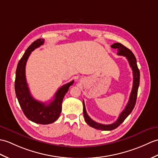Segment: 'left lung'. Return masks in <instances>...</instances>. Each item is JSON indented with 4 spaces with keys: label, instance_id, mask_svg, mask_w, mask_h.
Instances as JSON below:
<instances>
[{
    "label": "left lung",
    "instance_id": "left-lung-1",
    "mask_svg": "<svg viewBox=\"0 0 158 158\" xmlns=\"http://www.w3.org/2000/svg\"><path fill=\"white\" fill-rule=\"evenodd\" d=\"M111 47L112 48L117 50V51H118V55L124 56L127 58V60L129 61V63L130 64V67L132 69V71H133V85L129 97V100L125 108H124V110L121 112L117 120L110 124H103L98 123L91 119L87 114L85 110V103H84V101L83 100V116L85 122L87 123L88 125L94 128V129L102 131H112L116 129L120 124H121L124 122V120L127 118V117L130 114L132 111H133L135 104H136L138 88L139 85V81H140V72H139L137 64L136 58H135L133 53L131 52V50H130L129 48H127L124 46V45L121 44L120 43H114L111 46Z\"/></svg>",
    "mask_w": 158,
    "mask_h": 158
}]
</instances>
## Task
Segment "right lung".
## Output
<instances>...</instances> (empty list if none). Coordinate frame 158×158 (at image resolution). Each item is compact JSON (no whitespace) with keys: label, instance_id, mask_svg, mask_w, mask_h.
I'll use <instances>...</instances> for the list:
<instances>
[{"label":"right lung","instance_id":"1","mask_svg":"<svg viewBox=\"0 0 158 158\" xmlns=\"http://www.w3.org/2000/svg\"><path fill=\"white\" fill-rule=\"evenodd\" d=\"M44 42V39H38L33 42L18 62L15 89L18 102L25 116L35 123L48 124L55 122L59 118L62 110V100L74 81L73 80L60 87L55 94L54 100L48 104L40 102L32 97L25 77V65L32 51L42 45Z\"/></svg>","mask_w":158,"mask_h":158}]
</instances>
